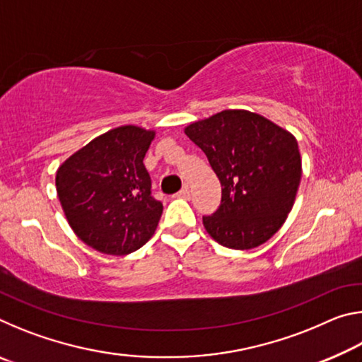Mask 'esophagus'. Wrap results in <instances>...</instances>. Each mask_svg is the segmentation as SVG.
Masks as SVG:
<instances>
[{
  "label": "esophagus",
  "mask_w": 362,
  "mask_h": 362,
  "mask_svg": "<svg viewBox=\"0 0 362 362\" xmlns=\"http://www.w3.org/2000/svg\"><path fill=\"white\" fill-rule=\"evenodd\" d=\"M175 196H177V198H182V199H189V198H192V192H189L188 185H185Z\"/></svg>",
  "instance_id": "1"
}]
</instances>
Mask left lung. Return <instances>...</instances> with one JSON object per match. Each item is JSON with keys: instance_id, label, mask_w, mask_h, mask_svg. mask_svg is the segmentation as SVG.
<instances>
[{"instance_id": "left-lung-1", "label": "left lung", "mask_w": 362, "mask_h": 362, "mask_svg": "<svg viewBox=\"0 0 362 362\" xmlns=\"http://www.w3.org/2000/svg\"><path fill=\"white\" fill-rule=\"evenodd\" d=\"M185 134L209 159L222 201L203 217L206 231L230 249H254L286 222L302 177L291 132L247 110H223L192 122Z\"/></svg>"}]
</instances>
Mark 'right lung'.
I'll use <instances>...</instances> for the list:
<instances>
[{"instance_id": "obj_1", "label": "right lung", "mask_w": 362, "mask_h": 362, "mask_svg": "<svg viewBox=\"0 0 362 362\" xmlns=\"http://www.w3.org/2000/svg\"><path fill=\"white\" fill-rule=\"evenodd\" d=\"M155 132L121 126L95 137L57 169V194L71 230L102 254L126 255L155 235L163 204L151 196L144 158Z\"/></svg>"}]
</instances>
